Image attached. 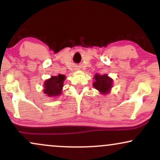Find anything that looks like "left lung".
<instances>
[{
    "instance_id": "left-lung-1",
    "label": "left lung",
    "mask_w": 160,
    "mask_h": 160,
    "mask_svg": "<svg viewBox=\"0 0 160 160\" xmlns=\"http://www.w3.org/2000/svg\"><path fill=\"white\" fill-rule=\"evenodd\" d=\"M94 78L95 82H93V86L100 92L105 94L111 89L113 80L109 77H108V75L95 74Z\"/></svg>"
}]
</instances>
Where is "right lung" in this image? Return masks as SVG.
Returning a JSON list of instances; mask_svg holds the SVG:
<instances>
[{
  "label": "right lung",
  "instance_id": "add662e5",
  "mask_svg": "<svg viewBox=\"0 0 160 160\" xmlns=\"http://www.w3.org/2000/svg\"><path fill=\"white\" fill-rule=\"evenodd\" d=\"M65 75L58 74V76H53L44 82L43 92L49 97H54L59 95L63 87V81L65 80Z\"/></svg>",
  "mask_w": 160,
  "mask_h": 160
}]
</instances>
